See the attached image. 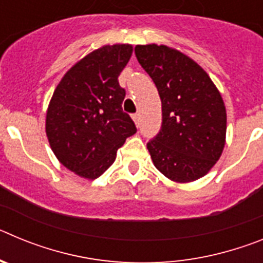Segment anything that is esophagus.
<instances>
[{"mask_svg": "<svg viewBox=\"0 0 263 263\" xmlns=\"http://www.w3.org/2000/svg\"><path fill=\"white\" fill-rule=\"evenodd\" d=\"M132 118H133V121L136 122L137 126H139V118H141V115H139V113H134V115L132 116Z\"/></svg>", "mask_w": 263, "mask_h": 263, "instance_id": "obj_1", "label": "esophagus"}]
</instances>
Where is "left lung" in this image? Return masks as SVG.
Masks as SVG:
<instances>
[{
	"mask_svg": "<svg viewBox=\"0 0 263 263\" xmlns=\"http://www.w3.org/2000/svg\"><path fill=\"white\" fill-rule=\"evenodd\" d=\"M162 101V126L147 142L160 173L175 182L205 175L222 153L227 111L206 72L184 53L166 46L134 48Z\"/></svg>",
	"mask_w": 263,
	"mask_h": 263,
	"instance_id": "left-lung-1",
	"label": "left lung"
}]
</instances>
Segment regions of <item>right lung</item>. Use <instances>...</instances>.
<instances>
[{"label": "right lung", "instance_id": "1", "mask_svg": "<svg viewBox=\"0 0 263 263\" xmlns=\"http://www.w3.org/2000/svg\"><path fill=\"white\" fill-rule=\"evenodd\" d=\"M132 51L130 45H115L90 52L52 95L46 117L48 142L63 166L83 178H99L137 132L122 110L126 90L118 83Z\"/></svg>", "mask_w": 263, "mask_h": 263}]
</instances>
